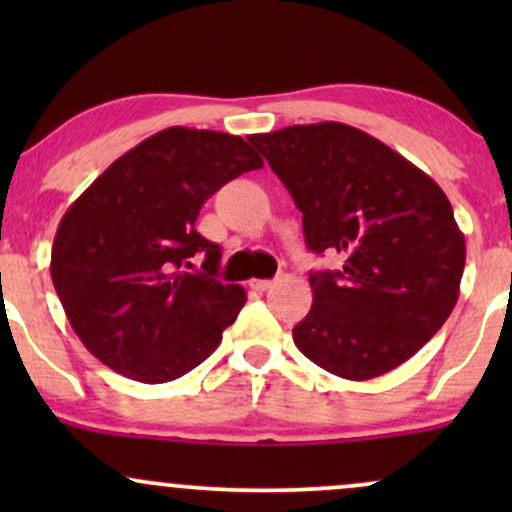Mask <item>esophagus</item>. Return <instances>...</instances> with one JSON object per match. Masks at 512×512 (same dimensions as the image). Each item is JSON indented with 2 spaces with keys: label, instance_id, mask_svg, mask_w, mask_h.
<instances>
[{
  "label": "esophagus",
  "instance_id": "1",
  "mask_svg": "<svg viewBox=\"0 0 512 512\" xmlns=\"http://www.w3.org/2000/svg\"><path fill=\"white\" fill-rule=\"evenodd\" d=\"M252 289H255V291H267V289H272V286H274V279H252Z\"/></svg>",
  "mask_w": 512,
  "mask_h": 512
}]
</instances>
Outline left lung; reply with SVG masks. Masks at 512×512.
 <instances>
[{
  "mask_svg": "<svg viewBox=\"0 0 512 512\" xmlns=\"http://www.w3.org/2000/svg\"><path fill=\"white\" fill-rule=\"evenodd\" d=\"M303 214L308 248L339 252L310 272L313 305L293 327L310 361L346 380L402 366L455 308L464 236L445 192L380 139L342 122L252 134Z\"/></svg>",
  "mask_w": 512,
  "mask_h": 512,
  "instance_id": "8db88e82",
  "label": "left lung"
}]
</instances>
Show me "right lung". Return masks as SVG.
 Returning a JSON list of instances; mask_svg holds the SVG:
<instances>
[{"label": "right lung", "instance_id": "right-lung-1", "mask_svg": "<svg viewBox=\"0 0 512 512\" xmlns=\"http://www.w3.org/2000/svg\"><path fill=\"white\" fill-rule=\"evenodd\" d=\"M262 166L233 134L168 127L117 158L67 209L52 243V284L98 361L156 385L214 354L245 289L216 279L221 248L195 223L228 180Z\"/></svg>", "mask_w": 512, "mask_h": 512}]
</instances>
